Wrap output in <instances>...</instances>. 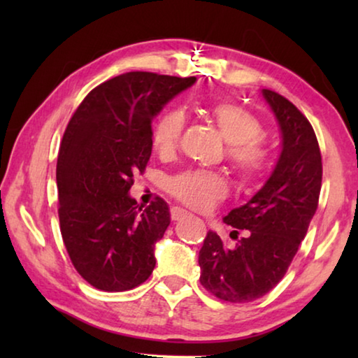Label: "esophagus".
<instances>
[{
    "label": "esophagus",
    "mask_w": 358,
    "mask_h": 358,
    "mask_svg": "<svg viewBox=\"0 0 358 358\" xmlns=\"http://www.w3.org/2000/svg\"><path fill=\"white\" fill-rule=\"evenodd\" d=\"M171 215H172V220H173V221H178V220H181V217H185V216L187 215V211L175 207V208H172Z\"/></svg>",
    "instance_id": "esophagus-1"
}]
</instances>
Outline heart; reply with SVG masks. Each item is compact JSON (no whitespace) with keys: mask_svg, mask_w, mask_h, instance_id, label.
<instances>
[{"mask_svg":"<svg viewBox=\"0 0 358 358\" xmlns=\"http://www.w3.org/2000/svg\"><path fill=\"white\" fill-rule=\"evenodd\" d=\"M211 120L229 143V159L241 178L256 180L270 164V151L262 142L264 128L252 113L232 102H216L208 107ZM185 128V115L169 110L153 126V147L167 156L178 147ZM169 191L187 207L208 210L226 196L227 183L220 173L210 171H186L169 181Z\"/></svg>","mask_w":358,"mask_h":358,"instance_id":"heart-1","label":"heart"}]
</instances>
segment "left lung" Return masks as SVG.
Returning a JSON list of instances; mask_svg holds the SVG:
<instances>
[{
    "instance_id": "left-lung-1",
    "label": "left lung",
    "mask_w": 358,
    "mask_h": 358,
    "mask_svg": "<svg viewBox=\"0 0 358 358\" xmlns=\"http://www.w3.org/2000/svg\"><path fill=\"white\" fill-rule=\"evenodd\" d=\"M262 96L280 124V159L250 201L224 217L246 230V237L227 248L210 230L199 251L201 284L230 303L257 300L282 280L316 213L322 185V157L310 121L284 96L271 90Z\"/></svg>"
}]
</instances>
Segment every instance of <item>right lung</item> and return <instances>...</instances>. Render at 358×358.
I'll return each instance as SVG.
<instances>
[{
  "instance_id": "1",
  "label": "right lung",
  "mask_w": 358,
  "mask_h": 358,
  "mask_svg": "<svg viewBox=\"0 0 358 358\" xmlns=\"http://www.w3.org/2000/svg\"><path fill=\"white\" fill-rule=\"evenodd\" d=\"M196 77L126 72L87 94L64 131L57 162L58 216L72 265L85 281L123 292L150 278L155 246L171 224L161 197L137 210L134 175L151 156V121Z\"/></svg>"
}]
</instances>
